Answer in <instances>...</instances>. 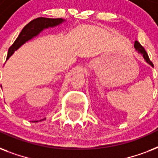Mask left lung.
Listing matches in <instances>:
<instances>
[{
    "instance_id": "obj_1",
    "label": "left lung",
    "mask_w": 158,
    "mask_h": 158,
    "mask_svg": "<svg viewBox=\"0 0 158 158\" xmlns=\"http://www.w3.org/2000/svg\"><path fill=\"white\" fill-rule=\"evenodd\" d=\"M135 48L136 49V51H137L138 52L140 53V54L142 55L143 57L144 58V60H146V61L149 64H151L152 66H153V64H152V62L150 60L149 57H148V53L146 52V51H145V49L143 48V47L141 44H140L138 41H135Z\"/></svg>"
}]
</instances>
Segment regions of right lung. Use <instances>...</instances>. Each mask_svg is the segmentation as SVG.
Returning <instances> with one entry per match:
<instances>
[{
    "label": "right lung",
    "mask_w": 158,
    "mask_h": 158,
    "mask_svg": "<svg viewBox=\"0 0 158 158\" xmlns=\"http://www.w3.org/2000/svg\"><path fill=\"white\" fill-rule=\"evenodd\" d=\"M62 22H64V19L60 18L51 19L40 17V18L34 19L22 29L19 37L15 41V43L10 47L8 50V54H7V59H9L10 56H11V55L15 52V51L20 48L23 43H25L27 41L30 40L31 38L38 35V33H40L41 31H43L44 28L55 27V26L61 23ZM34 122H38V120L34 121Z\"/></svg>",
    "instance_id": "1"
}]
</instances>
